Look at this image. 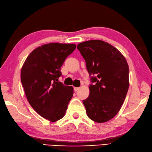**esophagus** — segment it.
<instances>
[{
  "label": "esophagus",
  "mask_w": 152,
  "mask_h": 152,
  "mask_svg": "<svg viewBox=\"0 0 152 152\" xmlns=\"http://www.w3.org/2000/svg\"><path fill=\"white\" fill-rule=\"evenodd\" d=\"M79 88H78V87H74V90L75 92H76V91H78L79 90Z\"/></svg>",
  "instance_id": "esophagus-1"
}]
</instances>
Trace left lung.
<instances>
[{
  "label": "left lung",
  "mask_w": 152,
  "mask_h": 152,
  "mask_svg": "<svg viewBox=\"0 0 152 152\" xmlns=\"http://www.w3.org/2000/svg\"><path fill=\"white\" fill-rule=\"evenodd\" d=\"M90 77L89 96L82 101L88 118L106 122L120 111L129 88V67L122 53L102 40L78 44Z\"/></svg>",
  "instance_id": "8db88e82"
}]
</instances>
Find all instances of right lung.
I'll return each mask as SVG.
<instances>
[{
  "label": "right lung",
  "instance_id": "right-lung-1",
  "mask_svg": "<svg viewBox=\"0 0 152 152\" xmlns=\"http://www.w3.org/2000/svg\"><path fill=\"white\" fill-rule=\"evenodd\" d=\"M76 47L74 44L49 43L34 49L23 66L20 79L30 106L41 116L56 122L64 116L73 87L58 78L61 66Z\"/></svg>",
  "mask_w": 152,
  "mask_h": 152
}]
</instances>
